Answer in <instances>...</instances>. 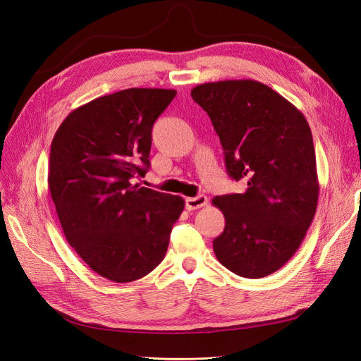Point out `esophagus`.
Segmentation results:
<instances>
[{"instance_id": "34e87169", "label": "esophagus", "mask_w": 361, "mask_h": 361, "mask_svg": "<svg viewBox=\"0 0 361 361\" xmlns=\"http://www.w3.org/2000/svg\"><path fill=\"white\" fill-rule=\"evenodd\" d=\"M207 204V197L203 194L197 195V197H188L185 199V206H187L188 211H195V209H200V207Z\"/></svg>"}]
</instances>
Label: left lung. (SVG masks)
I'll return each instance as SVG.
<instances>
[{
  "label": "left lung",
  "instance_id": "1",
  "mask_svg": "<svg viewBox=\"0 0 361 361\" xmlns=\"http://www.w3.org/2000/svg\"><path fill=\"white\" fill-rule=\"evenodd\" d=\"M191 97L211 117L227 174L247 182L245 192L212 200L226 218L215 256L238 276L267 277L295 255L318 206L310 126L297 106L253 80L204 82Z\"/></svg>",
  "mask_w": 361,
  "mask_h": 361
}]
</instances>
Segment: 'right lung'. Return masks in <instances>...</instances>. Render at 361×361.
<instances>
[{
  "label": "right lung",
  "mask_w": 361,
  "mask_h": 361,
  "mask_svg": "<svg viewBox=\"0 0 361 361\" xmlns=\"http://www.w3.org/2000/svg\"><path fill=\"white\" fill-rule=\"evenodd\" d=\"M126 89L73 110L54 135L48 187L71 247L97 274L129 283L164 259L185 202L140 183L152 128L176 96Z\"/></svg>",
  "instance_id": "obj_1"
}]
</instances>
